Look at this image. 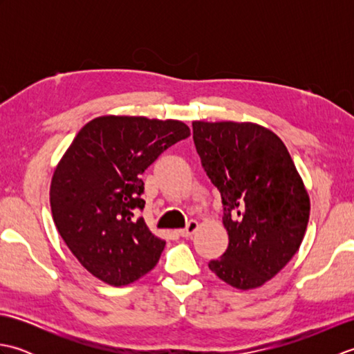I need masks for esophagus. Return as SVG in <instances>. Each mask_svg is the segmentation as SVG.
<instances>
[{
    "label": "esophagus",
    "mask_w": 354,
    "mask_h": 354,
    "mask_svg": "<svg viewBox=\"0 0 354 354\" xmlns=\"http://www.w3.org/2000/svg\"><path fill=\"white\" fill-rule=\"evenodd\" d=\"M198 228H199V223L196 221H190L189 223H187V227L184 230H179V236L190 237V236L194 234V232L198 231Z\"/></svg>",
    "instance_id": "34e87169"
}]
</instances>
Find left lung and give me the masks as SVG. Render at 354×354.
I'll use <instances>...</instances> for the list:
<instances>
[{
  "instance_id": "obj_1",
  "label": "left lung",
  "mask_w": 354,
  "mask_h": 354,
  "mask_svg": "<svg viewBox=\"0 0 354 354\" xmlns=\"http://www.w3.org/2000/svg\"><path fill=\"white\" fill-rule=\"evenodd\" d=\"M202 167L221 192L230 243L208 268L240 290L260 288L301 245L310 199L284 142L251 122H193Z\"/></svg>"
}]
</instances>
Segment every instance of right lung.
<instances>
[{"label": "right lung", "mask_w": 354, "mask_h": 354, "mask_svg": "<svg viewBox=\"0 0 354 354\" xmlns=\"http://www.w3.org/2000/svg\"><path fill=\"white\" fill-rule=\"evenodd\" d=\"M190 137L179 120L102 115L86 123L57 162L50 185L53 221L74 257L103 283L126 286L152 270L165 240L142 217L140 175Z\"/></svg>", "instance_id": "obj_1"}]
</instances>
